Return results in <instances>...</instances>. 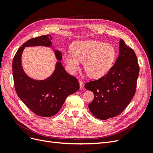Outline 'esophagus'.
<instances>
[{"instance_id": "34e87169", "label": "esophagus", "mask_w": 153, "mask_h": 153, "mask_svg": "<svg viewBox=\"0 0 153 153\" xmlns=\"http://www.w3.org/2000/svg\"><path fill=\"white\" fill-rule=\"evenodd\" d=\"M79 84H80V89H84V82H83L82 81H80V82H79Z\"/></svg>"}]
</instances>
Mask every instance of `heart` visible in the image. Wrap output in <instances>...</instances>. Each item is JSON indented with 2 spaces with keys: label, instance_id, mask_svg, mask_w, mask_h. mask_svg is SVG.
<instances>
[{
  "label": "heart",
  "instance_id": "b5f03b06",
  "mask_svg": "<svg viewBox=\"0 0 153 153\" xmlns=\"http://www.w3.org/2000/svg\"><path fill=\"white\" fill-rule=\"evenodd\" d=\"M115 49L109 43L96 40L76 41L73 45L72 50L63 54V61L68 70L75 73L84 62V69L87 75L98 78L107 73L115 57Z\"/></svg>",
  "mask_w": 153,
  "mask_h": 153
}]
</instances>
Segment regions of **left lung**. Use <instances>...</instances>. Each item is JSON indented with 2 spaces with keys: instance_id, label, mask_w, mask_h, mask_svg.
I'll return each mask as SVG.
<instances>
[{
  "instance_id": "1",
  "label": "left lung",
  "mask_w": 153,
  "mask_h": 153,
  "mask_svg": "<svg viewBox=\"0 0 153 153\" xmlns=\"http://www.w3.org/2000/svg\"><path fill=\"white\" fill-rule=\"evenodd\" d=\"M134 51L121 39L114 65L105 76L85 84L94 98L89 105L92 114L101 120L119 115L132 100L136 91L139 66Z\"/></svg>"
}]
</instances>
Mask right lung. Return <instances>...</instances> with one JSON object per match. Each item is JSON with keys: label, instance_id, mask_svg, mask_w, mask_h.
Listing matches in <instances>:
<instances>
[{"label": "right lung", "instance_id": "add662e5", "mask_svg": "<svg viewBox=\"0 0 153 153\" xmlns=\"http://www.w3.org/2000/svg\"><path fill=\"white\" fill-rule=\"evenodd\" d=\"M51 35L29 39L18 50L13 61V75L17 95L34 114L49 117L59 112L67 97L79 89L75 77L66 71L61 61L62 53L55 49ZM45 46L52 48L58 61L54 72L44 80H35L25 73L21 64V55L25 47Z\"/></svg>", "mask_w": 153, "mask_h": 153}]
</instances>
